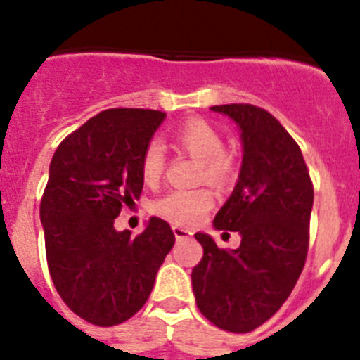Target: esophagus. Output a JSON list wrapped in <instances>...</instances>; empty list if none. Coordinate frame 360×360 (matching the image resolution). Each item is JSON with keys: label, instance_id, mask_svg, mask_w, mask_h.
I'll list each match as a JSON object with an SVG mask.
<instances>
[{"label": "esophagus", "instance_id": "34e87169", "mask_svg": "<svg viewBox=\"0 0 360 360\" xmlns=\"http://www.w3.org/2000/svg\"><path fill=\"white\" fill-rule=\"evenodd\" d=\"M173 234H174V238H176L178 241L187 240V238L193 236V232L187 231V229H184V227H173Z\"/></svg>", "mask_w": 360, "mask_h": 360}]
</instances>
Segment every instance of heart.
<instances>
[{"label": "heart", "mask_w": 360, "mask_h": 360, "mask_svg": "<svg viewBox=\"0 0 360 360\" xmlns=\"http://www.w3.org/2000/svg\"><path fill=\"white\" fill-rule=\"evenodd\" d=\"M178 146L202 162L203 178L212 186H225L234 173V162L224 151V139L205 120H189L176 131ZM165 151L158 142H151L142 157V178L148 184L160 180L164 173ZM214 205L207 189H174L153 203V212L174 225L193 227L200 224Z\"/></svg>", "instance_id": "heart-1"}]
</instances>
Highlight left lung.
Here are the masks:
<instances>
[{"label":"left lung","instance_id":"obj_1","mask_svg":"<svg viewBox=\"0 0 360 360\" xmlns=\"http://www.w3.org/2000/svg\"><path fill=\"white\" fill-rule=\"evenodd\" d=\"M211 110L236 124L243 149L236 186L212 225L238 232L241 243L219 249L196 232L203 257L191 281L203 316L218 328L247 333L274 316L301 276L314 187L303 153L269 111L252 104Z\"/></svg>","mask_w":360,"mask_h":360}]
</instances>
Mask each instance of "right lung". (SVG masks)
Instances as JSON below:
<instances>
[{
    "label": "right lung",
    "instance_id": "right-lung-1",
    "mask_svg": "<svg viewBox=\"0 0 360 360\" xmlns=\"http://www.w3.org/2000/svg\"><path fill=\"white\" fill-rule=\"evenodd\" d=\"M164 119V111L106 110L66 136L50 162L39 211L50 276L70 310L97 326L144 307L174 245L157 216L136 238L113 225L141 198L142 157Z\"/></svg>",
    "mask_w": 360,
    "mask_h": 360
}]
</instances>
